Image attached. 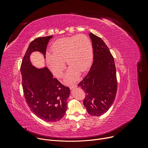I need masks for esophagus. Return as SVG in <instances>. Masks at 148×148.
Here are the masks:
<instances>
[{
	"instance_id": "esophagus-1",
	"label": "esophagus",
	"mask_w": 148,
	"mask_h": 148,
	"mask_svg": "<svg viewBox=\"0 0 148 148\" xmlns=\"http://www.w3.org/2000/svg\"><path fill=\"white\" fill-rule=\"evenodd\" d=\"M77 86V85L76 84H73V85H72V86H69V88H70V89H73L76 88Z\"/></svg>"
}]
</instances>
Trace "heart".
<instances>
[{
  "instance_id": "b5f03b06",
  "label": "heart",
  "mask_w": 148,
  "mask_h": 148,
  "mask_svg": "<svg viewBox=\"0 0 148 148\" xmlns=\"http://www.w3.org/2000/svg\"><path fill=\"white\" fill-rule=\"evenodd\" d=\"M52 53L46 54L48 66L53 74L60 77L65 67V61L71 66L66 75L68 82H74L78 71L89 68L93 59V49L90 39L85 35L59 39L51 45Z\"/></svg>"
}]
</instances>
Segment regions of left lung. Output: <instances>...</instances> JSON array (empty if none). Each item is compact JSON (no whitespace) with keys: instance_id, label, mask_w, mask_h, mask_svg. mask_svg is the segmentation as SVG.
<instances>
[{"instance_id":"left-lung-1","label":"left lung","mask_w":148,"mask_h":148,"mask_svg":"<svg viewBox=\"0 0 148 148\" xmlns=\"http://www.w3.org/2000/svg\"><path fill=\"white\" fill-rule=\"evenodd\" d=\"M94 61L88 74L78 84L85 92L83 104L93 116L105 113L112 106L117 92L118 82L114 58L102 39L89 34Z\"/></svg>"}]
</instances>
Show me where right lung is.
<instances>
[{
    "label": "right lung",
    "mask_w": 148,
    "mask_h": 148,
    "mask_svg": "<svg viewBox=\"0 0 148 148\" xmlns=\"http://www.w3.org/2000/svg\"><path fill=\"white\" fill-rule=\"evenodd\" d=\"M52 37H39L31 42L20 67L23 94L29 107L38 118L49 122L58 121L64 116L70 89L53 78L47 67L38 69L32 65L30 54L38 51L45 58L47 45Z\"/></svg>",
    "instance_id": "add662e5"
}]
</instances>
